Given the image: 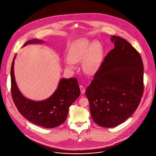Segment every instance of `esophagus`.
I'll use <instances>...</instances> for the list:
<instances>
[{
	"label": "esophagus",
	"instance_id": "1",
	"mask_svg": "<svg viewBox=\"0 0 156 156\" xmlns=\"http://www.w3.org/2000/svg\"><path fill=\"white\" fill-rule=\"evenodd\" d=\"M80 91H81V94H84V92H85V89H84V87L82 85H80Z\"/></svg>",
	"mask_w": 156,
	"mask_h": 156
}]
</instances>
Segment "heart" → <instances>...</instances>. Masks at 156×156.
Here are the masks:
<instances>
[{
  "label": "heart",
  "mask_w": 156,
  "mask_h": 156,
  "mask_svg": "<svg viewBox=\"0 0 156 156\" xmlns=\"http://www.w3.org/2000/svg\"><path fill=\"white\" fill-rule=\"evenodd\" d=\"M67 58L64 61L66 68L73 69V63L82 61V67L84 72L92 73L98 67L102 58V49L98 41L92 42L86 38L79 39L70 46Z\"/></svg>",
  "instance_id": "heart-1"
}]
</instances>
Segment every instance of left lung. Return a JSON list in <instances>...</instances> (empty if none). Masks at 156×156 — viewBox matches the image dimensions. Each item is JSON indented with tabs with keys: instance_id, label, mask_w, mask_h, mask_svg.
I'll return each mask as SVG.
<instances>
[{
	"instance_id": "1",
	"label": "left lung",
	"mask_w": 156,
	"mask_h": 156,
	"mask_svg": "<svg viewBox=\"0 0 156 156\" xmlns=\"http://www.w3.org/2000/svg\"><path fill=\"white\" fill-rule=\"evenodd\" d=\"M115 48L105 57L86 91L93 121L113 128L138 107L144 92V67L140 53L125 39L112 36Z\"/></svg>"
}]
</instances>
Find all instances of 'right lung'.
<instances>
[{
	"label": "right lung",
	"instance_id": "right-lung-1",
	"mask_svg": "<svg viewBox=\"0 0 156 156\" xmlns=\"http://www.w3.org/2000/svg\"><path fill=\"white\" fill-rule=\"evenodd\" d=\"M42 42L41 40L32 39L27 41L23 46L29 44ZM15 58V56L10 70L11 93L19 112L30 122L43 128H55L64 123L70 106L80 95L76 78H62L57 90L47 100L39 102L31 101L21 94L16 86L13 72Z\"/></svg>",
	"mask_w": 156,
	"mask_h": 156
}]
</instances>
